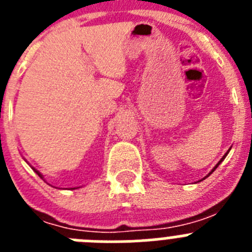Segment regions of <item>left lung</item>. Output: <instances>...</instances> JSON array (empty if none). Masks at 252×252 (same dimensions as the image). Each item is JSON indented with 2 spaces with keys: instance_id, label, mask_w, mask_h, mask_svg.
Returning a JSON list of instances; mask_svg holds the SVG:
<instances>
[{
  "instance_id": "1",
  "label": "left lung",
  "mask_w": 252,
  "mask_h": 252,
  "mask_svg": "<svg viewBox=\"0 0 252 252\" xmlns=\"http://www.w3.org/2000/svg\"><path fill=\"white\" fill-rule=\"evenodd\" d=\"M228 151H230V150H228ZM228 151H227V153H228ZM227 153H226V155H227ZM226 155H224V157H223V158H222V159H221V160H220V162H218L217 165H216V166H215V168H213V170H212V171H211V173H213V171H215V170H216V168H217V166H218V165H220V164H221V161H222V160H223V159H224V158H226ZM211 173H209V174H211ZM209 174H208V175H209ZM208 175H207V177H208Z\"/></svg>"
}]
</instances>
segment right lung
<instances>
[{
  "instance_id": "right-lung-1",
  "label": "right lung",
  "mask_w": 252,
  "mask_h": 252,
  "mask_svg": "<svg viewBox=\"0 0 252 252\" xmlns=\"http://www.w3.org/2000/svg\"><path fill=\"white\" fill-rule=\"evenodd\" d=\"M36 173H37V174H39V177H40V178H41V174H40L39 171H36Z\"/></svg>"
}]
</instances>
